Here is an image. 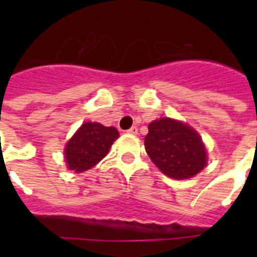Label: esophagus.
<instances>
[{"instance_id": "obj_1", "label": "esophagus", "mask_w": 257, "mask_h": 257, "mask_svg": "<svg viewBox=\"0 0 257 257\" xmlns=\"http://www.w3.org/2000/svg\"><path fill=\"white\" fill-rule=\"evenodd\" d=\"M126 132H128L129 135H137V132H139V131H137L136 126H132V128L128 129V131H126Z\"/></svg>"}]
</instances>
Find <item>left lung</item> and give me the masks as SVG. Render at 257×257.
Segmentation results:
<instances>
[{
    "label": "left lung",
    "mask_w": 257,
    "mask_h": 257,
    "mask_svg": "<svg viewBox=\"0 0 257 257\" xmlns=\"http://www.w3.org/2000/svg\"><path fill=\"white\" fill-rule=\"evenodd\" d=\"M145 151L164 175L191 179L207 165V149L195 129L181 121L163 117L148 125Z\"/></svg>",
    "instance_id": "obj_1"
}]
</instances>
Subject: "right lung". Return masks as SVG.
<instances>
[{
    "label": "right lung",
    "mask_w": 257,
    "mask_h": 257,
    "mask_svg": "<svg viewBox=\"0 0 257 257\" xmlns=\"http://www.w3.org/2000/svg\"><path fill=\"white\" fill-rule=\"evenodd\" d=\"M118 136V131L114 126H104L98 122H84L66 143L64 149L68 169L81 173L93 168L108 155Z\"/></svg>",
    "instance_id": "right-lung-1"
}]
</instances>
